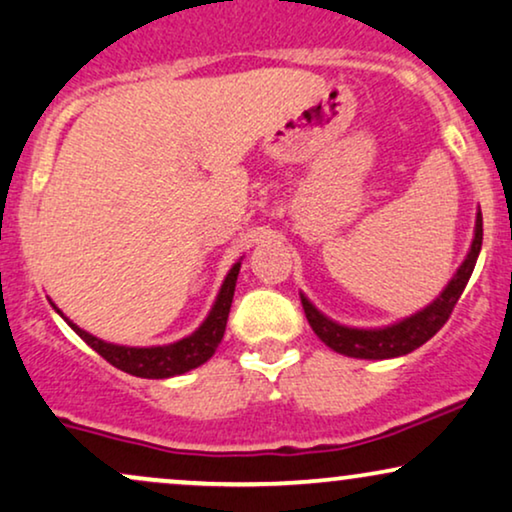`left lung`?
Returning <instances> with one entry per match:
<instances>
[{"mask_svg":"<svg viewBox=\"0 0 512 512\" xmlns=\"http://www.w3.org/2000/svg\"><path fill=\"white\" fill-rule=\"evenodd\" d=\"M479 249H482V211H477L475 220V237H472L470 251L465 261L460 263L456 275L451 277L449 285L441 289V294L432 304H427L422 311L408 315V318L384 327H349L339 325L337 320L327 318L320 313L311 301L301 294V304L308 318V325L318 334L320 342H325L332 351L344 353L349 358H365V361H384V358L406 356V353L420 349L422 344L430 342L458 304L460 294L468 285L472 270H475Z\"/></svg>","mask_w":512,"mask_h":512,"instance_id":"8db88e82","label":"left lung"}]
</instances>
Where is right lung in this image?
Returning a JSON list of instances; mask_svg holds the SVG:
<instances>
[{
  "instance_id": "obj_1",
  "label": "right lung",
  "mask_w": 512,
  "mask_h": 512,
  "mask_svg": "<svg viewBox=\"0 0 512 512\" xmlns=\"http://www.w3.org/2000/svg\"><path fill=\"white\" fill-rule=\"evenodd\" d=\"M239 268H242V261H237L235 266L230 268V273L225 275L223 287L216 296V304H213L211 311H208L206 320L201 323L197 330H194L189 337L180 339V342L163 344V346H121L104 342V339L94 337V334L80 330L78 325L71 323V320L63 315L54 304V311L71 325V330L78 334V337L87 346H92L99 356L106 358L113 368L128 372V375L135 377H147V380H166V377L185 375V372L199 368L204 365L208 358L213 356L218 349L220 339L225 334L227 315H230L232 296H235V285Z\"/></svg>"
}]
</instances>
